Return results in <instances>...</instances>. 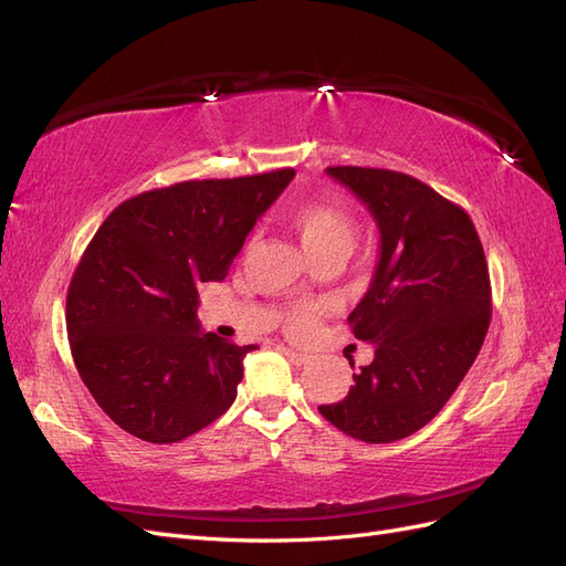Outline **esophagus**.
I'll use <instances>...</instances> for the list:
<instances>
[{
    "label": "esophagus",
    "mask_w": 566,
    "mask_h": 566,
    "mask_svg": "<svg viewBox=\"0 0 566 566\" xmlns=\"http://www.w3.org/2000/svg\"><path fill=\"white\" fill-rule=\"evenodd\" d=\"M283 354L290 358V361H293L295 366H304V364H310L312 361V356L310 354H302V352H297V349H290V347H283Z\"/></svg>",
    "instance_id": "esophagus-1"
}]
</instances>
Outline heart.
Listing matches in <instances>:
<instances>
[{"label":"heart","mask_w":566,"mask_h":566,"mask_svg":"<svg viewBox=\"0 0 566 566\" xmlns=\"http://www.w3.org/2000/svg\"><path fill=\"white\" fill-rule=\"evenodd\" d=\"M287 229L293 231L312 260L321 256H345L354 243L356 217L352 205L339 198H310L290 205L283 214ZM328 312L325 302L297 304L285 314V331L293 337H306L318 318Z\"/></svg>","instance_id":"obj_1"}]
</instances>
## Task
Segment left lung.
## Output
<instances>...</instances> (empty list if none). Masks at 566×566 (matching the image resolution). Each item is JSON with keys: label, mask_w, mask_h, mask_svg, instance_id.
Segmentation results:
<instances>
[{"label": "left lung", "mask_w": 566, "mask_h": 566, "mask_svg": "<svg viewBox=\"0 0 566 566\" xmlns=\"http://www.w3.org/2000/svg\"><path fill=\"white\" fill-rule=\"evenodd\" d=\"M366 202L380 229V262L349 314L356 339L375 345L347 397L318 406L347 437L391 443L447 406L484 345L491 281L470 214L420 179L380 167L325 169Z\"/></svg>", "instance_id": "obj_1"}]
</instances>
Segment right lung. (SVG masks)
I'll list each match as a JSON object with an SVG mask.
<instances>
[{
    "label": "right lung",
    "instance_id": "right-lung-1",
    "mask_svg": "<svg viewBox=\"0 0 566 566\" xmlns=\"http://www.w3.org/2000/svg\"><path fill=\"white\" fill-rule=\"evenodd\" d=\"M295 169L193 179L139 193L106 217L65 300L82 382L136 439L175 443L227 413L254 345L198 328L200 283L224 281L245 235Z\"/></svg>",
    "mask_w": 566,
    "mask_h": 566
}]
</instances>
